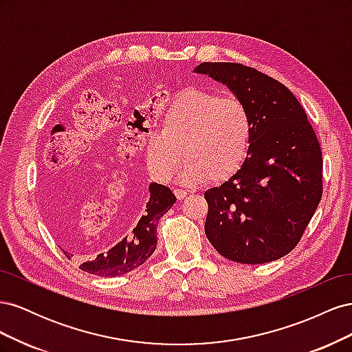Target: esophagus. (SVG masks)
<instances>
[{"label":"esophagus","instance_id":"obj_1","mask_svg":"<svg viewBox=\"0 0 352 352\" xmlns=\"http://www.w3.org/2000/svg\"><path fill=\"white\" fill-rule=\"evenodd\" d=\"M175 195H176L177 199H184L188 195V192L184 189H175Z\"/></svg>","mask_w":352,"mask_h":352}]
</instances>
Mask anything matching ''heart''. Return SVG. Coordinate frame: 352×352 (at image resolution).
Instances as JSON below:
<instances>
[{
  "label": "heart",
  "instance_id": "b5f03b06",
  "mask_svg": "<svg viewBox=\"0 0 352 352\" xmlns=\"http://www.w3.org/2000/svg\"><path fill=\"white\" fill-rule=\"evenodd\" d=\"M251 133V114L242 100L208 89H184L160 113L157 132L144 144L146 172L155 182L167 184L184 155L180 182L195 185L207 179L221 184L243 164Z\"/></svg>",
  "mask_w": 352,
  "mask_h": 352
}]
</instances>
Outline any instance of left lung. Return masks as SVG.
I'll return each instance as SVG.
<instances>
[{
	"instance_id": "1",
	"label": "left lung",
	"mask_w": 352,
	"mask_h": 352,
	"mask_svg": "<svg viewBox=\"0 0 352 352\" xmlns=\"http://www.w3.org/2000/svg\"><path fill=\"white\" fill-rule=\"evenodd\" d=\"M247 105L248 155L225 184L206 190V235L242 264L282 258L300 242L322 199V150L302 105L283 83L239 63H201Z\"/></svg>"
}]
</instances>
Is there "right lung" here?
Returning <instances> with one entry per match:
<instances>
[{"label":"right lung","instance_id":"add662e5","mask_svg":"<svg viewBox=\"0 0 352 352\" xmlns=\"http://www.w3.org/2000/svg\"><path fill=\"white\" fill-rule=\"evenodd\" d=\"M72 189L65 179L57 175H48L42 184V201L51 220H63L72 206ZM176 202L175 194L164 185H150V199L145 204V211L135 228L117 242L114 247L98 254L95 258L85 260L79 269L101 276L116 278L140 267L157 247V223ZM69 258L73 254L66 252Z\"/></svg>","mask_w":352,"mask_h":352}]
</instances>
